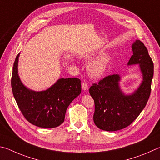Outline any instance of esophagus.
<instances>
[{
	"mask_svg": "<svg viewBox=\"0 0 160 160\" xmlns=\"http://www.w3.org/2000/svg\"><path fill=\"white\" fill-rule=\"evenodd\" d=\"M82 89L83 91H86V90H88V83H86V82H82Z\"/></svg>",
	"mask_w": 160,
	"mask_h": 160,
	"instance_id": "1",
	"label": "esophagus"
}]
</instances>
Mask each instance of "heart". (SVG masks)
I'll use <instances>...</instances> for the list:
<instances>
[{
    "label": "heart",
    "instance_id": "b5f03b06",
    "mask_svg": "<svg viewBox=\"0 0 160 160\" xmlns=\"http://www.w3.org/2000/svg\"><path fill=\"white\" fill-rule=\"evenodd\" d=\"M110 61V58L108 54H103L92 60L88 65V72L92 77H99L103 74Z\"/></svg>",
    "mask_w": 160,
    "mask_h": 160
}]
</instances>
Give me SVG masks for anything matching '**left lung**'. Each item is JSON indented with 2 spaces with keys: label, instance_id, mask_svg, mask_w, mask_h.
<instances>
[{
  "label": "left lung",
  "instance_id": "1",
  "mask_svg": "<svg viewBox=\"0 0 160 160\" xmlns=\"http://www.w3.org/2000/svg\"><path fill=\"white\" fill-rule=\"evenodd\" d=\"M131 48L133 55L128 64H139L142 74V83L133 94L125 96L122 93L118 74L105 77L89 88L95 103L93 121L102 130L114 131L127 127L138 117L149 99L154 74L152 60L140 40Z\"/></svg>",
  "mask_w": 160,
  "mask_h": 160
}]
</instances>
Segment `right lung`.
Instances as JSON below:
<instances>
[{"label": "right lung", "mask_w": 160, "mask_h": 160, "mask_svg": "<svg viewBox=\"0 0 160 160\" xmlns=\"http://www.w3.org/2000/svg\"><path fill=\"white\" fill-rule=\"evenodd\" d=\"M19 55L14 62L11 86L19 110L28 122L38 127H58L63 123L70 103L81 93V80L62 78L46 91H31L22 84L18 76Z\"/></svg>", "instance_id": "right-lung-1"}]
</instances>
